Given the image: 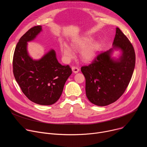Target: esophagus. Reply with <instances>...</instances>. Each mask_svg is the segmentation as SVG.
<instances>
[{
  "label": "esophagus",
  "instance_id": "obj_1",
  "mask_svg": "<svg viewBox=\"0 0 147 147\" xmlns=\"http://www.w3.org/2000/svg\"><path fill=\"white\" fill-rule=\"evenodd\" d=\"M72 71L74 73H77L79 71V69L77 67H72Z\"/></svg>",
  "mask_w": 147,
  "mask_h": 147
}]
</instances>
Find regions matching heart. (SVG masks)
Instances as JSON below:
<instances>
[{
  "label": "heart",
  "instance_id": "obj_1",
  "mask_svg": "<svg viewBox=\"0 0 147 147\" xmlns=\"http://www.w3.org/2000/svg\"><path fill=\"white\" fill-rule=\"evenodd\" d=\"M91 37H81L74 39L72 42V47L76 50H81L80 56L81 59L86 62L92 61L96 56L99 51L100 44L98 42H92ZM60 50L63 57L65 61H67L73 59L74 53L70 45L65 42L60 44Z\"/></svg>",
  "mask_w": 147,
  "mask_h": 147
}]
</instances>
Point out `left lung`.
I'll use <instances>...</instances> for the list:
<instances>
[{
    "label": "left lung",
    "instance_id": "obj_1",
    "mask_svg": "<svg viewBox=\"0 0 147 147\" xmlns=\"http://www.w3.org/2000/svg\"><path fill=\"white\" fill-rule=\"evenodd\" d=\"M114 50H120L122 53L117 59L111 57ZM135 63L134 48L117 27L112 48L100 53L92 63L81 68L86 78V92L88 100L100 107L116 101L129 85Z\"/></svg>",
    "mask_w": 147,
    "mask_h": 147
}]
</instances>
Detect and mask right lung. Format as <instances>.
Wrapping results in <instances>:
<instances>
[{
  "label": "right lung",
  "instance_id": "add662e5",
  "mask_svg": "<svg viewBox=\"0 0 147 147\" xmlns=\"http://www.w3.org/2000/svg\"><path fill=\"white\" fill-rule=\"evenodd\" d=\"M41 31V26L33 27L20 39L13 55V74L23 92L31 101L41 105H51L60 97L72 71L69 65L59 63L53 49L39 60H33L30 56L27 42Z\"/></svg>",
  "mask_w": 147,
  "mask_h": 147
}]
</instances>
